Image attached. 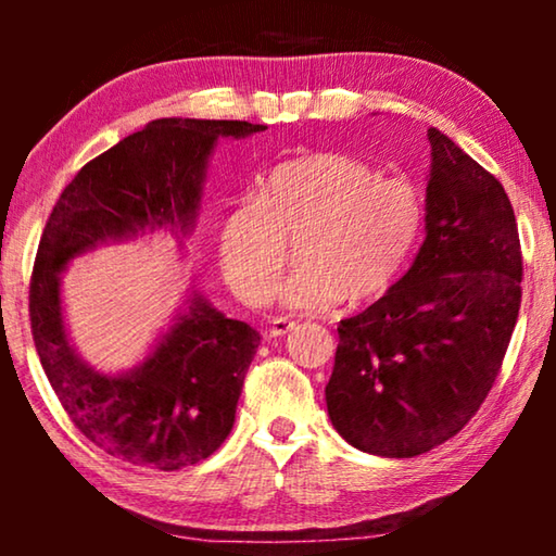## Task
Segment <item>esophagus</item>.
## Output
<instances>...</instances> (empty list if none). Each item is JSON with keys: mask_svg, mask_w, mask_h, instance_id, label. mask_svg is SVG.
<instances>
[{"mask_svg": "<svg viewBox=\"0 0 556 556\" xmlns=\"http://www.w3.org/2000/svg\"><path fill=\"white\" fill-rule=\"evenodd\" d=\"M294 328H296V321H291V318H287V316H277V318H271L269 338H281L289 331H294Z\"/></svg>", "mask_w": 556, "mask_h": 556, "instance_id": "esophagus-1", "label": "esophagus"}]
</instances>
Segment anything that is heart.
Returning <instances> with one entry per match:
<instances>
[{"instance_id":"b5f03b06","label":"heart","mask_w":556,"mask_h":556,"mask_svg":"<svg viewBox=\"0 0 556 556\" xmlns=\"http://www.w3.org/2000/svg\"><path fill=\"white\" fill-rule=\"evenodd\" d=\"M425 225V201L404 178L363 159L316 152L271 168L260 199H242L218 235L220 269L235 296H271L299 240L301 269L279 291L296 312H326L351 294L372 301L394 287Z\"/></svg>"}]
</instances>
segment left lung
<instances>
[{"label":"left lung","instance_id":"obj_1","mask_svg":"<svg viewBox=\"0 0 556 556\" xmlns=\"http://www.w3.org/2000/svg\"><path fill=\"white\" fill-rule=\"evenodd\" d=\"M427 238L397 285L338 326L326 407L348 444L427 454L468 425L501 372L520 312L510 199L464 149L427 131Z\"/></svg>","mask_w":556,"mask_h":556}]
</instances>
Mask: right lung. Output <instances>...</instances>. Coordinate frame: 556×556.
I'll return each instance as SVG.
<instances>
[{
    "label": "right lung",
    "instance_id": "right-lung-1",
    "mask_svg": "<svg viewBox=\"0 0 556 556\" xmlns=\"http://www.w3.org/2000/svg\"><path fill=\"white\" fill-rule=\"evenodd\" d=\"M262 129L240 119L149 122L83 166L46 223L29 289L36 351L73 425L127 464L178 470L208 458L230 434L260 333L191 291L137 368L105 375L75 353L65 331L61 275L100 244L162 228L184 238L218 139Z\"/></svg>",
    "mask_w": 556,
    "mask_h": 556
}]
</instances>
